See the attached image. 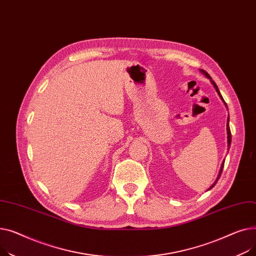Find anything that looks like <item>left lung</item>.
<instances>
[{"mask_svg": "<svg viewBox=\"0 0 256 256\" xmlns=\"http://www.w3.org/2000/svg\"><path fill=\"white\" fill-rule=\"evenodd\" d=\"M200 72L202 73V74H204V76L206 78H208L210 80H211V82H212V84L214 86V88H215V90H216V92L218 93V95H219V97L221 98V100L223 101V103H224V105L225 106L228 108V104L225 103V101L223 100V98H222V96H221V94H220V91H219V88H218V86H217V84H215V82L212 80V78L210 76V74L206 72V71H204V70H202V69H200ZM226 131H228V148H230V142H232V133H230V118H228V123H226ZM223 166H224V161L222 162V164H221V166H220V170H219V174H218V176H217V178H216V181L214 182V184L210 187L208 190H210V189H212L215 185H216V183L218 182V180H219V178H220V176H221V174H222V170H223Z\"/></svg>", "mask_w": 256, "mask_h": 256, "instance_id": "8db88e82", "label": "left lung"}]
</instances>
